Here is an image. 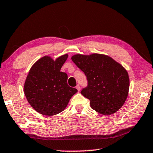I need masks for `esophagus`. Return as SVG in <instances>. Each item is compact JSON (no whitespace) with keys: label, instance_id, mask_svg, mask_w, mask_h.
Wrapping results in <instances>:
<instances>
[{"label":"esophagus","instance_id":"esophagus-1","mask_svg":"<svg viewBox=\"0 0 153 153\" xmlns=\"http://www.w3.org/2000/svg\"><path fill=\"white\" fill-rule=\"evenodd\" d=\"M76 88L77 90H78V91H79V90H80V86H79V85H77L76 87Z\"/></svg>","mask_w":153,"mask_h":153}]
</instances>
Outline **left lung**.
Masks as SVG:
<instances>
[{"label": "left lung", "mask_w": 153, "mask_h": 153, "mask_svg": "<svg viewBox=\"0 0 153 153\" xmlns=\"http://www.w3.org/2000/svg\"><path fill=\"white\" fill-rule=\"evenodd\" d=\"M71 59L86 76L88 85L81 94L90 100L92 109L108 115L122 107L128 95L129 79L121 65L100 54L76 55Z\"/></svg>", "instance_id": "left-lung-1"}]
</instances>
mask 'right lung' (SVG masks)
Instances as JSON below:
<instances>
[{"mask_svg":"<svg viewBox=\"0 0 153 153\" xmlns=\"http://www.w3.org/2000/svg\"><path fill=\"white\" fill-rule=\"evenodd\" d=\"M68 57L64 55L54 61L43 56L31 67L24 84L30 105L42 115H55L66 108L77 90L67 84V75L61 69Z\"/></svg>","mask_w":153,"mask_h":153,"instance_id":"right-lung-1","label":"right lung"}]
</instances>
